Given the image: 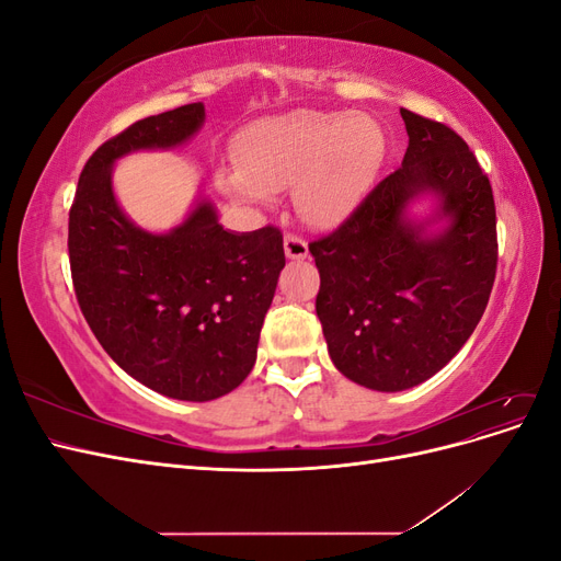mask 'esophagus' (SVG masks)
<instances>
[{
	"instance_id": "obj_1",
	"label": "esophagus",
	"mask_w": 561,
	"mask_h": 561,
	"mask_svg": "<svg viewBox=\"0 0 561 561\" xmlns=\"http://www.w3.org/2000/svg\"><path fill=\"white\" fill-rule=\"evenodd\" d=\"M283 248H285L287 260H304V257H307V254H309L307 241L299 239V236H295V233H287V236H285Z\"/></svg>"
}]
</instances>
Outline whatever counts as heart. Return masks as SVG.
Instances as JSON below:
<instances>
[{
	"instance_id": "heart-1",
	"label": "heart",
	"mask_w": 561,
	"mask_h": 561,
	"mask_svg": "<svg viewBox=\"0 0 561 561\" xmlns=\"http://www.w3.org/2000/svg\"><path fill=\"white\" fill-rule=\"evenodd\" d=\"M386 151V133L371 116L297 110L250 126L241 140L243 163L219 168L217 184L236 201L271 203L295 183L304 222L332 229L363 206Z\"/></svg>"
}]
</instances>
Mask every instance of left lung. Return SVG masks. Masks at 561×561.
I'll list each match as a JSON object with an SVG mask.
<instances>
[{
    "label": "left lung",
    "mask_w": 561,
    "mask_h": 561,
    "mask_svg": "<svg viewBox=\"0 0 561 561\" xmlns=\"http://www.w3.org/2000/svg\"><path fill=\"white\" fill-rule=\"evenodd\" d=\"M402 165L330 236L309 245L316 313L342 375L381 393L443 369L478 328L496 278V208L463 138L400 110ZM431 195L428 218L409 217Z\"/></svg>",
    "instance_id": "left-lung-1"
}]
</instances>
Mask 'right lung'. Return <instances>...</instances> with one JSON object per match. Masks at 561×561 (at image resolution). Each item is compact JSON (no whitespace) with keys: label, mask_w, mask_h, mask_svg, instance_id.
<instances>
[{"label":"right lung","mask_w":561,"mask_h":561,"mask_svg":"<svg viewBox=\"0 0 561 561\" xmlns=\"http://www.w3.org/2000/svg\"><path fill=\"white\" fill-rule=\"evenodd\" d=\"M206 122L192 103L135 122L95 149L70 210V266L83 318L126 375L175 400L208 402L257 360L264 316L285 266L276 227L227 231L206 196L154 233L118 206L112 171L142 149H175Z\"/></svg>","instance_id":"right-lung-1"}]
</instances>
